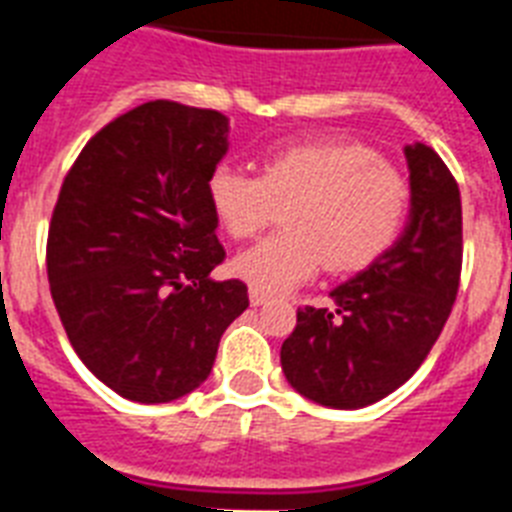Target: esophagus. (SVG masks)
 Returning <instances> with one entry per match:
<instances>
[{
	"label": "esophagus",
	"instance_id": "34e87169",
	"mask_svg": "<svg viewBox=\"0 0 512 512\" xmlns=\"http://www.w3.org/2000/svg\"><path fill=\"white\" fill-rule=\"evenodd\" d=\"M249 303L255 305H265L268 303V295H263V292H257V289H249Z\"/></svg>",
	"mask_w": 512,
	"mask_h": 512
}]
</instances>
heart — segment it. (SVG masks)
<instances>
[{
    "label": "heart",
    "mask_w": 512,
    "mask_h": 512,
    "mask_svg": "<svg viewBox=\"0 0 512 512\" xmlns=\"http://www.w3.org/2000/svg\"><path fill=\"white\" fill-rule=\"evenodd\" d=\"M207 193L233 239H252L287 207V231L233 260V273L263 295L300 287L324 263L332 273L364 271L396 244L412 207V188L393 164L340 140L276 148L260 175L217 164Z\"/></svg>",
    "instance_id": "heart-1"
}]
</instances>
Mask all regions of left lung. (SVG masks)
<instances>
[{"mask_svg": "<svg viewBox=\"0 0 512 512\" xmlns=\"http://www.w3.org/2000/svg\"><path fill=\"white\" fill-rule=\"evenodd\" d=\"M412 212L401 239L332 289L335 308L305 305L281 345V369L300 396L361 409L412 377L457 300L462 273L460 185L430 146H406Z\"/></svg>", "mask_w": 512, "mask_h": 512, "instance_id": "8db88e82", "label": "left lung"}]
</instances>
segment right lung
<instances>
[{"label": "right lung", "mask_w": 512, "mask_h": 512, "mask_svg": "<svg viewBox=\"0 0 512 512\" xmlns=\"http://www.w3.org/2000/svg\"><path fill=\"white\" fill-rule=\"evenodd\" d=\"M228 116L151 100L116 116L76 156L47 233V279L68 342L100 382L167 404L207 380L220 337L247 311L225 260L207 180Z\"/></svg>", "instance_id": "right-lung-1"}]
</instances>
